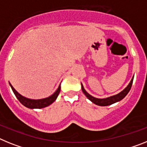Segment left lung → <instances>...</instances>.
<instances>
[{"label":"left lung","instance_id":"left-lung-1","mask_svg":"<svg viewBox=\"0 0 147 147\" xmlns=\"http://www.w3.org/2000/svg\"><path fill=\"white\" fill-rule=\"evenodd\" d=\"M133 78L134 76L132 78V80H131V81L129 82V84H128V86L125 88L123 90H122L121 92H119L118 94H117V95H112V96L108 97V98H95V97L92 96L91 95H89V93L85 90L82 84H81V89H82V91L83 92H84V95H86V98H87L89 100H91L93 104H95L98 106H101V107H105V106L111 105V104H115V103H116V102H118L120 101V100H122V99L128 94L130 89L132 87V82H133Z\"/></svg>","mask_w":147,"mask_h":147}]
</instances>
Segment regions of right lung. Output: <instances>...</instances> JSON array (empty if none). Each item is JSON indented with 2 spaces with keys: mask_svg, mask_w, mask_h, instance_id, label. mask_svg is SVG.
Listing matches in <instances>:
<instances>
[{
  "mask_svg": "<svg viewBox=\"0 0 147 147\" xmlns=\"http://www.w3.org/2000/svg\"><path fill=\"white\" fill-rule=\"evenodd\" d=\"M9 86L12 88V91H13L14 94L15 95L16 98H18V100L23 105L25 106L27 108H29V109H41V108L48 107L50 104H52L53 102H55V100L57 99L58 95H59L60 91H61V84H60L58 88L57 89V90L52 95L48 97V98H42V99H30V98L23 96V95H20V93L18 92L10 83Z\"/></svg>",
  "mask_w": 147,
  "mask_h": 147,
  "instance_id": "add662e5",
  "label": "right lung"
}]
</instances>
